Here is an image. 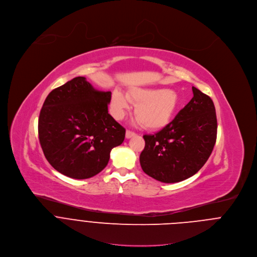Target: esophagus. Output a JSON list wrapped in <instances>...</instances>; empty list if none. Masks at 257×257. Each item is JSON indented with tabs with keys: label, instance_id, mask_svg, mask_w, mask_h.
I'll return each instance as SVG.
<instances>
[{
	"label": "esophagus",
	"instance_id": "obj_1",
	"mask_svg": "<svg viewBox=\"0 0 257 257\" xmlns=\"http://www.w3.org/2000/svg\"><path fill=\"white\" fill-rule=\"evenodd\" d=\"M134 136H136V133H134V132H132V131H130V130H127V131H126V138H127V139L132 138V137H134Z\"/></svg>",
	"mask_w": 257,
	"mask_h": 257
}]
</instances>
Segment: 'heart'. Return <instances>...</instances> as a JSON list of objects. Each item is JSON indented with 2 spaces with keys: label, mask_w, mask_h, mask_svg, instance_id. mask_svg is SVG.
<instances>
[{
  "label": "heart",
  "mask_w": 257,
  "mask_h": 257,
  "mask_svg": "<svg viewBox=\"0 0 257 257\" xmlns=\"http://www.w3.org/2000/svg\"><path fill=\"white\" fill-rule=\"evenodd\" d=\"M130 102L135 105V115L144 128L158 130L165 127L179 106V95L171 89L132 88L126 96L119 90L112 94L111 106L116 118H123L130 109Z\"/></svg>",
  "instance_id": "obj_1"
}]
</instances>
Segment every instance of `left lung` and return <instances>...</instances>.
I'll use <instances>...</instances> for the list:
<instances>
[{
    "label": "left lung",
    "instance_id": "left-lung-1",
    "mask_svg": "<svg viewBox=\"0 0 257 257\" xmlns=\"http://www.w3.org/2000/svg\"><path fill=\"white\" fill-rule=\"evenodd\" d=\"M193 97L176 117L154 135H144L140 154L143 171L150 177L175 183L197 173L216 142L217 119L213 101L192 87Z\"/></svg>",
    "mask_w": 257,
    "mask_h": 257
}]
</instances>
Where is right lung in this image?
<instances>
[{
  "label": "right lung",
  "instance_id": "obj_1",
  "mask_svg": "<svg viewBox=\"0 0 257 257\" xmlns=\"http://www.w3.org/2000/svg\"><path fill=\"white\" fill-rule=\"evenodd\" d=\"M111 92L98 91L85 77L54 89L40 112L38 133L48 162L74 179H87L108 164L123 143V128L108 113Z\"/></svg>",
  "mask_w": 257,
  "mask_h": 257
}]
</instances>
